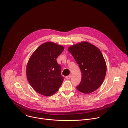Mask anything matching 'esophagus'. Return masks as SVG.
Returning a JSON list of instances; mask_svg holds the SVG:
<instances>
[{
  "label": "esophagus",
  "mask_w": 128,
  "mask_h": 128,
  "mask_svg": "<svg viewBox=\"0 0 128 128\" xmlns=\"http://www.w3.org/2000/svg\"><path fill=\"white\" fill-rule=\"evenodd\" d=\"M66 78L67 79V80H69L70 78H71V75H69V76H68L66 77Z\"/></svg>",
  "instance_id": "esophagus-1"
}]
</instances>
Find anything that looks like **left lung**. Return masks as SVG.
I'll return each instance as SVG.
<instances>
[{
	"label": "left lung",
	"instance_id": "left-lung-1",
	"mask_svg": "<svg viewBox=\"0 0 128 128\" xmlns=\"http://www.w3.org/2000/svg\"><path fill=\"white\" fill-rule=\"evenodd\" d=\"M82 73L81 82L76 88L89 94L98 88L103 83L106 73V64L100 50L86 42L68 48Z\"/></svg>",
	"mask_w": 128,
	"mask_h": 128
}]
</instances>
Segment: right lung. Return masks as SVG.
<instances>
[{"label": "right lung", "instance_id": "right-lung-1", "mask_svg": "<svg viewBox=\"0 0 128 128\" xmlns=\"http://www.w3.org/2000/svg\"><path fill=\"white\" fill-rule=\"evenodd\" d=\"M64 48L52 42L41 44L32 54L26 66V76L33 88L39 94L50 96L58 90L64 78L57 58Z\"/></svg>", "mask_w": 128, "mask_h": 128}]
</instances>
